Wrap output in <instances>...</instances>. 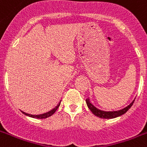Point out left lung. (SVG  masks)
Wrapping results in <instances>:
<instances>
[{"mask_svg":"<svg viewBox=\"0 0 147 147\" xmlns=\"http://www.w3.org/2000/svg\"><path fill=\"white\" fill-rule=\"evenodd\" d=\"M134 102V100H133L132 102L130 103L128 106H127V107L123 108V109L119 110V111H101V110L98 109V108L94 107V105L91 103L89 98L86 99V104H87L88 107L89 108L90 111H91L95 116L98 117H100V118L105 119L115 118V117H117L123 115V114H125L126 112L131 107V106L133 105Z\"/></svg>","mask_w":147,"mask_h":147,"instance_id":"8db88e82","label":"left lung"}]
</instances>
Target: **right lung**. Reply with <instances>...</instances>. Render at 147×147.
I'll list each match as a JSON object with an SVG mask.
<instances>
[{"mask_svg":"<svg viewBox=\"0 0 147 147\" xmlns=\"http://www.w3.org/2000/svg\"><path fill=\"white\" fill-rule=\"evenodd\" d=\"M60 103H61V101H60L59 104L57 105V106L56 107H55L54 108H53V110H51V111H49V112H47V113H44V114H39V115H33V114H26V113H25V112H23L25 115H26V116H29L30 117H33V118H37V119H44V118H47V117H49L52 116L54 113L55 112V111L58 109V107H59L60 105Z\"/></svg>","mask_w":147,"mask_h":147,"instance_id":"obj_1","label":"right lung"}]
</instances>
